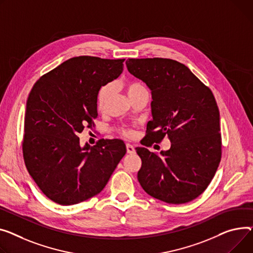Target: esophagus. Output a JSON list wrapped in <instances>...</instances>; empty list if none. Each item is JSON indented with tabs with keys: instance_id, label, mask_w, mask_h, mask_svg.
Returning <instances> with one entry per match:
<instances>
[{
	"instance_id": "esophagus-1",
	"label": "esophagus",
	"mask_w": 253,
	"mask_h": 253,
	"mask_svg": "<svg viewBox=\"0 0 253 253\" xmlns=\"http://www.w3.org/2000/svg\"><path fill=\"white\" fill-rule=\"evenodd\" d=\"M126 148H127V153H128V154H130V155L135 154V148H134V146L131 145L130 143H127V144H126Z\"/></svg>"
}]
</instances>
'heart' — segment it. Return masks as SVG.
<instances>
[{"mask_svg":"<svg viewBox=\"0 0 253 253\" xmlns=\"http://www.w3.org/2000/svg\"><path fill=\"white\" fill-rule=\"evenodd\" d=\"M126 90H127L128 96L130 97V96L135 95L139 92L145 91L146 88L139 82H131V83H128L126 85ZM112 91H113L112 84H106V85H104L103 87H100V89L97 92V96H96V106L99 110H102L105 107V105L108 102V99L110 98V96L112 94ZM123 134L126 136H131L132 131L123 130Z\"/></svg>","mask_w":253,"mask_h":253,"instance_id":"1","label":"heart"}]
</instances>
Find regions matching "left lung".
I'll list each match as a JSON object with an SVG mask.
<instances>
[{"label": "left lung", "instance_id": "8db88e82", "mask_svg": "<svg viewBox=\"0 0 253 253\" xmlns=\"http://www.w3.org/2000/svg\"><path fill=\"white\" fill-rule=\"evenodd\" d=\"M128 71L150 89L153 120L148 144L168 136L171 147L160 155L137 147L143 190L167 204L181 205L203 193L222 155L220 112L211 90L175 60L128 59Z\"/></svg>", "mask_w": 253, "mask_h": 253}]
</instances>
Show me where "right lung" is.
Wrapping results in <instances>:
<instances>
[{
  "label": "right lung",
  "mask_w": 253,
  "mask_h": 253,
  "mask_svg": "<svg viewBox=\"0 0 253 253\" xmlns=\"http://www.w3.org/2000/svg\"><path fill=\"white\" fill-rule=\"evenodd\" d=\"M124 61L69 59L42 76L28 95L24 162L42 193L56 204L76 205L98 194L126 154L123 140L81 146L77 136L93 123L97 92L121 75Z\"/></svg>",
  "instance_id": "obj_1"
}]
</instances>
